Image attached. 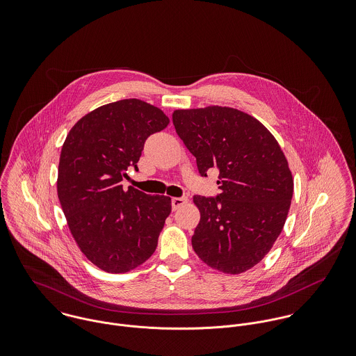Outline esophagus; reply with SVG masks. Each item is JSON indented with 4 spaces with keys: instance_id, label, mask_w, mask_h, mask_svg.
Segmentation results:
<instances>
[{
    "instance_id": "34e87169",
    "label": "esophagus",
    "mask_w": 356,
    "mask_h": 356,
    "mask_svg": "<svg viewBox=\"0 0 356 356\" xmlns=\"http://www.w3.org/2000/svg\"><path fill=\"white\" fill-rule=\"evenodd\" d=\"M186 202H188V197H185V196H182V197H172V199H171L172 209H174V211L178 209L179 207H182Z\"/></svg>"
}]
</instances>
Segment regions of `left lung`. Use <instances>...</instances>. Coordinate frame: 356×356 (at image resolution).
<instances>
[{"instance_id":"1","label":"left lung","mask_w":356,"mask_h":356,"mask_svg":"<svg viewBox=\"0 0 356 356\" xmlns=\"http://www.w3.org/2000/svg\"><path fill=\"white\" fill-rule=\"evenodd\" d=\"M172 123L200 175L219 172V193L193 197L202 215L195 252L227 274L250 270L271 250L291 207L293 179L281 147L259 120L234 108L178 109Z\"/></svg>"}]
</instances>
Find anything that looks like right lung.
<instances>
[{"label":"right lung","instance_id":"obj_1","mask_svg":"<svg viewBox=\"0 0 356 356\" xmlns=\"http://www.w3.org/2000/svg\"><path fill=\"white\" fill-rule=\"evenodd\" d=\"M170 119L137 99L102 105L83 116L61 148L57 195L72 237L108 273H126L152 256L171 199L123 188L149 136Z\"/></svg>","mask_w":356,"mask_h":356}]
</instances>
